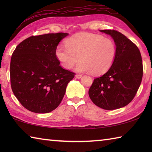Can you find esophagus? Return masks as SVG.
<instances>
[{"mask_svg":"<svg viewBox=\"0 0 152 152\" xmlns=\"http://www.w3.org/2000/svg\"><path fill=\"white\" fill-rule=\"evenodd\" d=\"M82 76V74H76V78H80Z\"/></svg>","mask_w":152,"mask_h":152,"instance_id":"1","label":"esophagus"}]
</instances>
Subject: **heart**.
<instances>
[{
    "label": "heart",
    "instance_id": "b5f03b06",
    "mask_svg": "<svg viewBox=\"0 0 152 152\" xmlns=\"http://www.w3.org/2000/svg\"><path fill=\"white\" fill-rule=\"evenodd\" d=\"M58 45L56 55L66 69H71L78 60V72H90L94 75L104 73L117 56V45L113 39L90 33H78Z\"/></svg>",
    "mask_w": 152,
    "mask_h": 152
}]
</instances>
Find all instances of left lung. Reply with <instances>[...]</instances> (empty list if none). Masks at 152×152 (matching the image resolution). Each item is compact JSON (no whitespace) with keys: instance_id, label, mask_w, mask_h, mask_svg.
I'll return each mask as SVG.
<instances>
[{"instance_id":"obj_1","label":"left lung","mask_w":152,"mask_h":152,"mask_svg":"<svg viewBox=\"0 0 152 152\" xmlns=\"http://www.w3.org/2000/svg\"><path fill=\"white\" fill-rule=\"evenodd\" d=\"M117 45V56L103 75L96 78L88 94L93 103L105 110L117 109L134 99L143 77V63L137 46L117 31L101 30Z\"/></svg>"}]
</instances>
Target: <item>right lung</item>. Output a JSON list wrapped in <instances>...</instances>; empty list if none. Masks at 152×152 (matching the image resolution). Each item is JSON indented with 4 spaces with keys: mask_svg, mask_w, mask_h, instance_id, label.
Here are the masks:
<instances>
[{
    "mask_svg": "<svg viewBox=\"0 0 152 152\" xmlns=\"http://www.w3.org/2000/svg\"><path fill=\"white\" fill-rule=\"evenodd\" d=\"M68 34L48 33L31 36L12 53L10 65L12 91L22 106L36 113L56 109L75 73L60 65L56 51Z\"/></svg>",
    "mask_w": 152,
    "mask_h": 152,
    "instance_id": "1",
    "label": "right lung"
}]
</instances>
